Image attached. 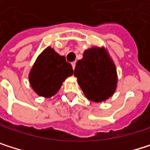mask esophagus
<instances>
[{
	"instance_id": "34e87169",
	"label": "esophagus",
	"mask_w": 150,
	"mask_h": 150,
	"mask_svg": "<svg viewBox=\"0 0 150 150\" xmlns=\"http://www.w3.org/2000/svg\"><path fill=\"white\" fill-rule=\"evenodd\" d=\"M71 65H72V69L74 70V69H75V66H76V62H71Z\"/></svg>"
}]
</instances>
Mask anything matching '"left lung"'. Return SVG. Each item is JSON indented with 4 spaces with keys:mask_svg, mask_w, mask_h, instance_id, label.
Wrapping results in <instances>:
<instances>
[{
    "mask_svg": "<svg viewBox=\"0 0 150 150\" xmlns=\"http://www.w3.org/2000/svg\"><path fill=\"white\" fill-rule=\"evenodd\" d=\"M74 76L87 98L94 102L106 100L117 84L115 65L104 48L86 50L83 58L77 62Z\"/></svg>",
    "mask_w": 150,
    "mask_h": 150,
    "instance_id": "left-lung-1",
    "label": "left lung"
}]
</instances>
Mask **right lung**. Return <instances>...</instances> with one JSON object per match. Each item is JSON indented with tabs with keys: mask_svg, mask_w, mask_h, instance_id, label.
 Segmentation results:
<instances>
[{
	"mask_svg": "<svg viewBox=\"0 0 150 150\" xmlns=\"http://www.w3.org/2000/svg\"><path fill=\"white\" fill-rule=\"evenodd\" d=\"M72 74V66L65 57L47 47L36 59L29 73V81L39 96L50 97L57 93L62 81Z\"/></svg>",
	"mask_w": 150,
	"mask_h": 150,
	"instance_id": "right-lung-1",
	"label": "right lung"
}]
</instances>
